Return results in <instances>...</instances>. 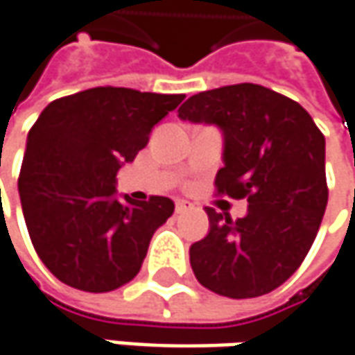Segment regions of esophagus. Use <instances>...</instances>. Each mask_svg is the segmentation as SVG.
<instances>
[{
	"label": "esophagus",
	"instance_id": "esophagus-1",
	"mask_svg": "<svg viewBox=\"0 0 355 355\" xmlns=\"http://www.w3.org/2000/svg\"><path fill=\"white\" fill-rule=\"evenodd\" d=\"M191 208H193V205H191L189 200L178 198L177 202H175V210H177V212H187V210H191Z\"/></svg>",
	"mask_w": 355,
	"mask_h": 355
}]
</instances>
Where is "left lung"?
<instances>
[{
	"instance_id": "1",
	"label": "left lung",
	"mask_w": 355,
	"mask_h": 355,
	"mask_svg": "<svg viewBox=\"0 0 355 355\" xmlns=\"http://www.w3.org/2000/svg\"><path fill=\"white\" fill-rule=\"evenodd\" d=\"M178 116L224 137L218 194L246 198L232 220L207 208L210 230L191 246L200 284L226 298H256L300 268L328 205L326 141L296 101L254 83L202 91Z\"/></svg>"
}]
</instances>
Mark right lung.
I'll return each instance as SVG.
<instances>
[{
	"instance_id": "right-lung-1",
	"label": "right lung",
	"mask_w": 355,
	"mask_h": 355,
	"mask_svg": "<svg viewBox=\"0 0 355 355\" xmlns=\"http://www.w3.org/2000/svg\"><path fill=\"white\" fill-rule=\"evenodd\" d=\"M184 95L95 87L49 103L27 135L19 198L41 262L63 284L111 292L139 274L175 202L116 196V173Z\"/></svg>"
}]
</instances>
